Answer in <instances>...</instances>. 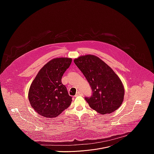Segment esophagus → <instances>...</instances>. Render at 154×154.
Instances as JSON below:
<instances>
[{"label":"esophagus","instance_id":"34e87169","mask_svg":"<svg viewBox=\"0 0 154 154\" xmlns=\"http://www.w3.org/2000/svg\"><path fill=\"white\" fill-rule=\"evenodd\" d=\"M83 94V93L82 92V91H78L77 93H76V94L75 95V96L76 97V96H82Z\"/></svg>","mask_w":154,"mask_h":154}]
</instances>
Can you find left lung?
<instances>
[{"mask_svg":"<svg viewBox=\"0 0 154 154\" xmlns=\"http://www.w3.org/2000/svg\"><path fill=\"white\" fill-rule=\"evenodd\" d=\"M74 61L91 88L92 95L85 97L90 106L102 115L118 109L123 102L124 89L112 69L92 55L80 57Z\"/></svg>","mask_w":154,"mask_h":154,"instance_id":"obj_1","label":"left lung"}]
</instances>
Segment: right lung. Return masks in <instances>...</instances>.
<instances>
[{"instance_id":"right-lung-1","label":"right lung","mask_w":154,"mask_h":154,"mask_svg":"<svg viewBox=\"0 0 154 154\" xmlns=\"http://www.w3.org/2000/svg\"><path fill=\"white\" fill-rule=\"evenodd\" d=\"M72 62L71 58H57L49 61L40 69L29 91L31 106L42 116L55 118L68 108L72 97L61 78Z\"/></svg>"}]
</instances>
